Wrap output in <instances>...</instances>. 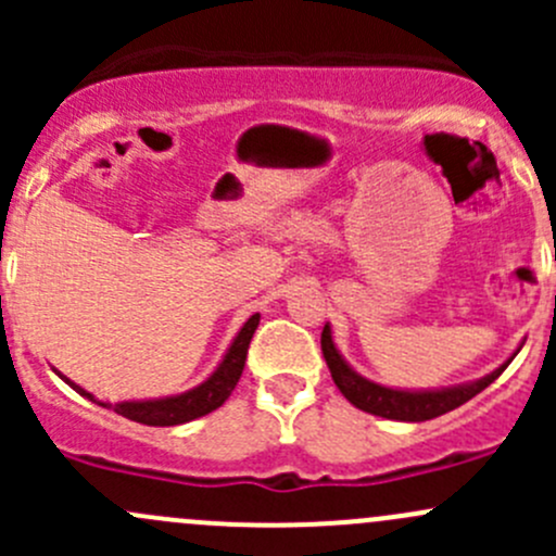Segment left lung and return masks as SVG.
Segmentation results:
<instances>
[{
  "label": "left lung",
  "mask_w": 556,
  "mask_h": 556,
  "mask_svg": "<svg viewBox=\"0 0 556 556\" xmlns=\"http://www.w3.org/2000/svg\"><path fill=\"white\" fill-rule=\"evenodd\" d=\"M319 344H323L325 363H328L330 377H333V382L341 390V395H344L352 406L361 408V412L374 414V417L397 419V422H425V419H435L441 417V414L452 412V408L463 406V403H468L470 397L479 395L484 387L495 382L521 350L519 344L517 352H514L503 366H497L495 371L486 374V377L473 379V382L439 387V390H401V387H387V384L371 382V379H366L363 374H357L355 368L344 361L339 346L333 344V330H330L328 323H325Z\"/></svg>",
  "instance_id": "left-lung-1"
}]
</instances>
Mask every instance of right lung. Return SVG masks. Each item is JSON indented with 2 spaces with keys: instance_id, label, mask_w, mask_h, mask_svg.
<instances>
[{
  "instance_id": "1",
  "label": "right lung",
  "mask_w": 556,
  "mask_h": 556,
  "mask_svg": "<svg viewBox=\"0 0 556 556\" xmlns=\"http://www.w3.org/2000/svg\"><path fill=\"white\" fill-rule=\"evenodd\" d=\"M257 323H261V314H252L250 319L239 328V333L233 336L231 346L226 350L223 361L217 363L215 371L204 379L201 384H195L193 390L177 392V395H164V397H144V401H121V403H104L93 397V392H88L86 387L75 384L70 377H64L61 371V379L72 387V390L80 392L83 397L88 401L99 403L104 408H115L117 414H123L131 422H142V425H153V428H169V425H185L190 419H199L204 414L215 412L226 403V397L231 395L233 387H237L239 377L244 371V361H247V346H250L252 333H255Z\"/></svg>"
}]
</instances>
